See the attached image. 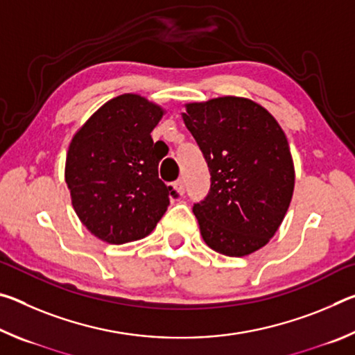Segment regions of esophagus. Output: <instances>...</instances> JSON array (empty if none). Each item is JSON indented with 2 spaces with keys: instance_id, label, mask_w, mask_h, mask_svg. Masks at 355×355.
Listing matches in <instances>:
<instances>
[{
  "instance_id": "obj_1",
  "label": "esophagus",
  "mask_w": 355,
  "mask_h": 355,
  "mask_svg": "<svg viewBox=\"0 0 355 355\" xmlns=\"http://www.w3.org/2000/svg\"><path fill=\"white\" fill-rule=\"evenodd\" d=\"M172 186H173V189L178 192V194H184V182L182 178L177 180V182H173Z\"/></svg>"
}]
</instances>
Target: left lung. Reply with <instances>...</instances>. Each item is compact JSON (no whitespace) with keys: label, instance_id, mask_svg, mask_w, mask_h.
<instances>
[{"label":"left lung","instance_id":"left-lung-1","mask_svg":"<svg viewBox=\"0 0 355 355\" xmlns=\"http://www.w3.org/2000/svg\"><path fill=\"white\" fill-rule=\"evenodd\" d=\"M183 120L211 175L207 197L192 207L203 241L227 257L261 249L293 197L294 166L284 130L263 106L241 97L189 103Z\"/></svg>","mask_w":355,"mask_h":355}]
</instances>
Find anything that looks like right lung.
Wrapping results in <instances>:
<instances>
[{
  "mask_svg": "<svg viewBox=\"0 0 355 355\" xmlns=\"http://www.w3.org/2000/svg\"><path fill=\"white\" fill-rule=\"evenodd\" d=\"M163 114L141 95L123 94L101 106L70 142L65 183L71 205L106 243L146 238L177 196L158 177L166 153L150 136Z\"/></svg>",
  "mask_w": 355,
  "mask_h": 355,
  "instance_id": "1",
  "label": "right lung"
}]
</instances>
